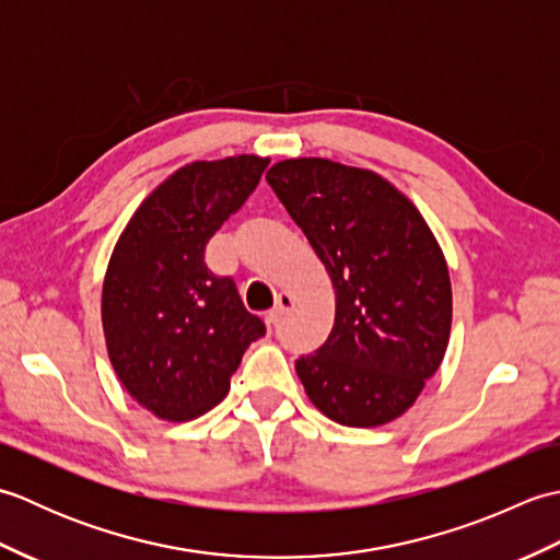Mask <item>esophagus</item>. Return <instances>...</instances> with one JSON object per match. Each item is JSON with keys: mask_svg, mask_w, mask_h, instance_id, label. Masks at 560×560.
I'll use <instances>...</instances> for the list:
<instances>
[{"mask_svg": "<svg viewBox=\"0 0 560 560\" xmlns=\"http://www.w3.org/2000/svg\"><path fill=\"white\" fill-rule=\"evenodd\" d=\"M293 305H295V299H293L291 293H279L277 295V303H273V307L267 313V319H269V323H277L279 317L289 315L293 311Z\"/></svg>", "mask_w": 560, "mask_h": 560, "instance_id": "obj_1", "label": "esophagus"}]
</instances>
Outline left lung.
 Instances as JSON below:
<instances>
[{"label": "left lung", "mask_w": 560, "mask_h": 560, "mask_svg": "<svg viewBox=\"0 0 560 560\" xmlns=\"http://www.w3.org/2000/svg\"><path fill=\"white\" fill-rule=\"evenodd\" d=\"M267 183L323 261L335 327L295 373L327 419L373 428L407 411L443 363L452 287L443 249L383 175L329 159L273 163Z\"/></svg>", "instance_id": "left-lung-1"}]
</instances>
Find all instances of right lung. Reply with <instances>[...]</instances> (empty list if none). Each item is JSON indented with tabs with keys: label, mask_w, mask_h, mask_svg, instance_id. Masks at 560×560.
Returning <instances> with one entry per match:
<instances>
[{
	"label": "right lung",
	"mask_w": 560,
	"mask_h": 560,
	"mask_svg": "<svg viewBox=\"0 0 560 560\" xmlns=\"http://www.w3.org/2000/svg\"><path fill=\"white\" fill-rule=\"evenodd\" d=\"M269 159L229 156L175 171L129 219L103 281V331L125 389L163 421H192L225 397L265 323L205 247L255 192Z\"/></svg>",
	"instance_id": "right-lung-1"
}]
</instances>
